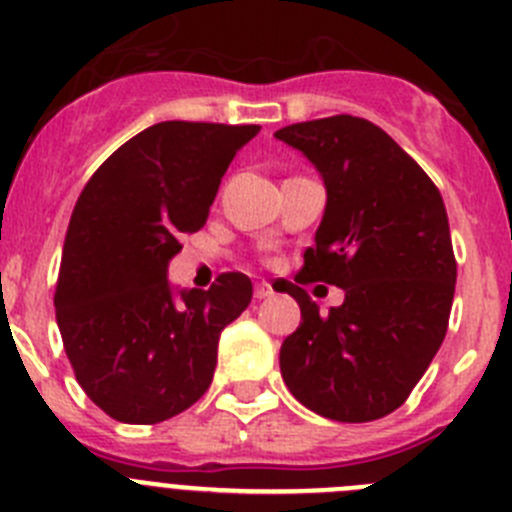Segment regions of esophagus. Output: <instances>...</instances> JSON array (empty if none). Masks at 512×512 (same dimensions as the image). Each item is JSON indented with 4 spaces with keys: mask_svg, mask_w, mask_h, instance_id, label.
<instances>
[{
    "mask_svg": "<svg viewBox=\"0 0 512 512\" xmlns=\"http://www.w3.org/2000/svg\"><path fill=\"white\" fill-rule=\"evenodd\" d=\"M253 297H256V299L274 297V289H271L269 281H259V284H256V289H253Z\"/></svg>",
    "mask_w": 512,
    "mask_h": 512,
    "instance_id": "esophagus-1",
    "label": "esophagus"
}]
</instances>
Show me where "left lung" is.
I'll use <instances>...</instances> for the list:
<instances>
[{
  "instance_id": "8db88e82",
  "label": "left lung",
  "mask_w": 512,
  "mask_h": 512,
  "mask_svg": "<svg viewBox=\"0 0 512 512\" xmlns=\"http://www.w3.org/2000/svg\"><path fill=\"white\" fill-rule=\"evenodd\" d=\"M320 170L327 208L284 281L302 325L284 340L281 378L299 403L335 421L396 411L447 335L457 259L437 185L381 126L337 114L276 131ZM325 280L346 302L322 318L303 289Z\"/></svg>"
}]
</instances>
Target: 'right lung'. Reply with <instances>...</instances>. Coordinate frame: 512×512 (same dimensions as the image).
I'll return each instance as SVG.
<instances>
[{
    "instance_id": "add662e5",
    "label": "right lung",
    "mask_w": 512,
    "mask_h": 512,
    "mask_svg": "<svg viewBox=\"0 0 512 512\" xmlns=\"http://www.w3.org/2000/svg\"><path fill=\"white\" fill-rule=\"evenodd\" d=\"M256 124L162 121L93 172L70 215L55 317L75 381L103 414L159 424L208 391L218 337L251 304V279L225 271L175 302L167 264L205 225L220 177Z\"/></svg>"
}]
</instances>
